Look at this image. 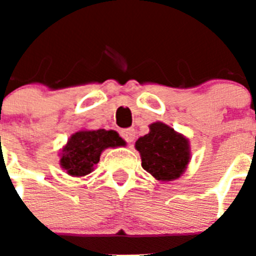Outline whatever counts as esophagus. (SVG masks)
I'll return each mask as SVG.
<instances>
[{"instance_id": "1", "label": "esophagus", "mask_w": 256, "mask_h": 256, "mask_svg": "<svg viewBox=\"0 0 256 256\" xmlns=\"http://www.w3.org/2000/svg\"><path fill=\"white\" fill-rule=\"evenodd\" d=\"M120 136L124 138L126 142H132V140H136V130L134 128H124V130H122L120 132Z\"/></svg>"}]
</instances>
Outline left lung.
Instances as JSON below:
<instances>
[{
	"label": "left lung",
	"instance_id": "obj_1",
	"mask_svg": "<svg viewBox=\"0 0 256 256\" xmlns=\"http://www.w3.org/2000/svg\"><path fill=\"white\" fill-rule=\"evenodd\" d=\"M142 168L158 180L180 176L190 160L188 140L164 124H150V132L136 142Z\"/></svg>",
	"mask_w": 256,
	"mask_h": 256
}]
</instances>
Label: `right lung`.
<instances>
[{"mask_svg": "<svg viewBox=\"0 0 256 256\" xmlns=\"http://www.w3.org/2000/svg\"><path fill=\"white\" fill-rule=\"evenodd\" d=\"M124 142L112 130L78 132L72 136L62 150L61 166L73 176L90 174L100 162V152L108 148L122 146Z\"/></svg>", "mask_w": 256, "mask_h": 256, "instance_id": "1", "label": "right lung"}]
</instances>
